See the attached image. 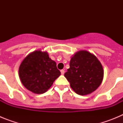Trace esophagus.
<instances>
[{
    "mask_svg": "<svg viewBox=\"0 0 123 123\" xmlns=\"http://www.w3.org/2000/svg\"><path fill=\"white\" fill-rule=\"evenodd\" d=\"M60 71H61V74H64V73H65V70H64V69H62Z\"/></svg>",
    "mask_w": 123,
    "mask_h": 123,
    "instance_id": "esophagus-1",
    "label": "esophagus"
}]
</instances>
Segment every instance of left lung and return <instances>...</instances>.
<instances>
[{
  "label": "left lung",
  "instance_id": "obj_1",
  "mask_svg": "<svg viewBox=\"0 0 123 123\" xmlns=\"http://www.w3.org/2000/svg\"><path fill=\"white\" fill-rule=\"evenodd\" d=\"M65 78L76 94L85 95L99 87L104 78V69L96 56L86 50L76 52L71 58Z\"/></svg>",
  "mask_w": 123,
  "mask_h": 123
}]
</instances>
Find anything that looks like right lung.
Returning a JSON list of instances; mask_svg holds the SVG:
<instances>
[{
	"mask_svg": "<svg viewBox=\"0 0 123 123\" xmlns=\"http://www.w3.org/2000/svg\"><path fill=\"white\" fill-rule=\"evenodd\" d=\"M60 74L55 62L49 58L47 52L41 50L29 54L19 68L21 83L34 94L45 93Z\"/></svg>",
	"mask_w": 123,
	"mask_h": 123,
	"instance_id": "right-lung-1",
	"label": "right lung"
}]
</instances>
